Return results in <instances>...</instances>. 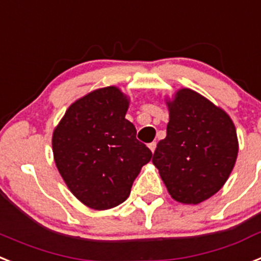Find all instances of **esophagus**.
Instances as JSON below:
<instances>
[{
    "label": "esophagus",
    "mask_w": 261,
    "mask_h": 261,
    "mask_svg": "<svg viewBox=\"0 0 261 261\" xmlns=\"http://www.w3.org/2000/svg\"><path fill=\"white\" fill-rule=\"evenodd\" d=\"M155 146H157V144H155V142H150V144H149V149L152 150V153H154Z\"/></svg>",
    "instance_id": "34e87169"
}]
</instances>
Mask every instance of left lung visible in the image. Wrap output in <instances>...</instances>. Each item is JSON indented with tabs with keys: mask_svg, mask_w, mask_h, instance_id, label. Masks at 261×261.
Returning <instances> with one entry per match:
<instances>
[{
	"mask_svg": "<svg viewBox=\"0 0 261 261\" xmlns=\"http://www.w3.org/2000/svg\"><path fill=\"white\" fill-rule=\"evenodd\" d=\"M166 104V137L152 161L173 199L198 204L230 177L239 150L237 129L223 109L189 88L177 91Z\"/></svg>",
	"mask_w": 261,
	"mask_h": 261,
	"instance_id": "1",
	"label": "left lung"
}]
</instances>
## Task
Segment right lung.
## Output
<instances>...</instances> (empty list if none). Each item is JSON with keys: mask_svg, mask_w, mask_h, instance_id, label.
I'll list each match as a JSON object with an SVG mask.
<instances>
[{"mask_svg": "<svg viewBox=\"0 0 261 261\" xmlns=\"http://www.w3.org/2000/svg\"><path fill=\"white\" fill-rule=\"evenodd\" d=\"M128 107L117 87L95 90L68 107L53 133L58 170L71 193L93 210L122 203L152 158L125 119Z\"/></svg>", "mask_w": 261, "mask_h": 261, "instance_id": "right-lung-1", "label": "right lung"}]
</instances>
